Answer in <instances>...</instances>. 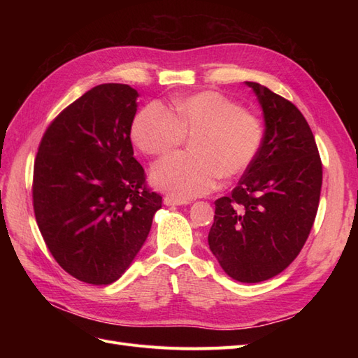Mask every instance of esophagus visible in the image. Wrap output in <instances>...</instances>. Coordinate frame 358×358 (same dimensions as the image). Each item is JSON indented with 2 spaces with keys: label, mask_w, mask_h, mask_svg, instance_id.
<instances>
[{
  "label": "esophagus",
  "mask_w": 358,
  "mask_h": 358,
  "mask_svg": "<svg viewBox=\"0 0 358 358\" xmlns=\"http://www.w3.org/2000/svg\"><path fill=\"white\" fill-rule=\"evenodd\" d=\"M189 200L187 199H178L175 196H166L164 197V204L167 206H180V204H188Z\"/></svg>",
  "instance_id": "34e87169"
}]
</instances>
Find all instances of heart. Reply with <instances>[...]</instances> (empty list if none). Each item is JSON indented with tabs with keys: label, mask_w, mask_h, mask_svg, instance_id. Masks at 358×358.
<instances>
[{
	"label": "heart",
	"mask_w": 358,
	"mask_h": 358,
	"mask_svg": "<svg viewBox=\"0 0 358 358\" xmlns=\"http://www.w3.org/2000/svg\"><path fill=\"white\" fill-rule=\"evenodd\" d=\"M131 136L142 152L164 157L192 137L194 154L162 159L152 170L157 187L178 199L203 196L220 178H234L252 166L264 140V125L254 112L241 109L218 91H201L170 106L150 103L140 110Z\"/></svg>",
	"instance_id": "obj_1"
}]
</instances>
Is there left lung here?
<instances>
[{"mask_svg": "<svg viewBox=\"0 0 358 358\" xmlns=\"http://www.w3.org/2000/svg\"><path fill=\"white\" fill-rule=\"evenodd\" d=\"M264 113L263 146L229 197L215 201L209 248L224 272L255 284L285 270L315 221L322 164L312 129L297 107L255 82Z\"/></svg>", "mask_w": 358, "mask_h": 358, "instance_id": "obj_1", "label": "left lung"}]
</instances>
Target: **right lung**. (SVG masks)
<instances>
[{
    "mask_svg": "<svg viewBox=\"0 0 358 358\" xmlns=\"http://www.w3.org/2000/svg\"><path fill=\"white\" fill-rule=\"evenodd\" d=\"M137 96L128 85L95 86L53 119L38 145L37 225L55 262L86 284L121 278L162 203L134 158Z\"/></svg>",
    "mask_w": 358,
    "mask_h": 358,
    "instance_id": "1",
    "label": "right lung"
}]
</instances>
